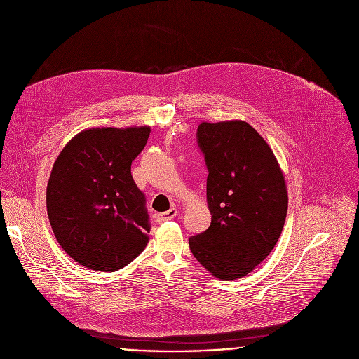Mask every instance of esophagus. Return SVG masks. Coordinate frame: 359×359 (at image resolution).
<instances>
[{
  "label": "esophagus",
  "instance_id": "obj_1",
  "mask_svg": "<svg viewBox=\"0 0 359 359\" xmlns=\"http://www.w3.org/2000/svg\"><path fill=\"white\" fill-rule=\"evenodd\" d=\"M176 215H177V210H176L175 208H172L170 210H168V212H165V213H159V215L156 216V220H158L159 223H163V222H168V220L175 219Z\"/></svg>",
  "mask_w": 359,
  "mask_h": 359
}]
</instances>
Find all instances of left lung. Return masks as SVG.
I'll list each match as a JSON object with an SVG mask.
<instances>
[{
    "mask_svg": "<svg viewBox=\"0 0 359 359\" xmlns=\"http://www.w3.org/2000/svg\"><path fill=\"white\" fill-rule=\"evenodd\" d=\"M210 227L189 238L196 260L223 281L241 278L277 244L288 209L283 170L264 137L244 121L201 122Z\"/></svg>",
    "mask_w": 359,
    "mask_h": 359,
    "instance_id": "1",
    "label": "left lung"
}]
</instances>
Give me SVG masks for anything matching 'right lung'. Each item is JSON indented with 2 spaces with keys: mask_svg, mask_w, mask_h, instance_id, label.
Instances as JSON below:
<instances>
[{
  "mask_svg": "<svg viewBox=\"0 0 359 359\" xmlns=\"http://www.w3.org/2000/svg\"><path fill=\"white\" fill-rule=\"evenodd\" d=\"M149 135L150 126L89 128L57 158L46 186L48 219L79 266L118 271L146 247L149 216L130 166Z\"/></svg>",
  "mask_w": 359,
  "mask_h": 359,
  "instance_id": "1",
  "label": "right lung"
}]
</instances>
